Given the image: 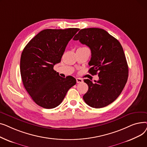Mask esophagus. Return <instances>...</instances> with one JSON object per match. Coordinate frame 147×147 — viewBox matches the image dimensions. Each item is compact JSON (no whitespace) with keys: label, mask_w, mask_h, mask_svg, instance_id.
<instances>
[{"label":"esophagus","mask_w":147,"mask_h":147,"mask_svg":"<svg viewBox=\"0 0 147 147\" xmlns=\"http://www.w3.org/2000/svg\"><path fill=\"white\" fill-rule=\"evenodd\" d=\"M76 81L78 83H81L83 82V79L81 78H76Z\"/></svg>","instance_id":"esophagus-1"}]
</instances>
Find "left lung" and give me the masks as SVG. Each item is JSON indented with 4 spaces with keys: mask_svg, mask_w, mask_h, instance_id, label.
<instances>
[{
    "mask_svg": "<svg viewBox=\"0 0 147 147\" xmlns=\"http://www.w3.org/2000/svg\"><path fill=\"white\" fill-rule=\"evenodd\" d=\"M73 40H79L90 49L89 72L99 77L95 83L84 80L89 87L83 96L84 102L95 109L109 105L120 95L128 78V65L120 43L98 28L82 29Z\"/></svg>",
    "mask_w": 147,
    "mask_h": 147,
    "instance_id": "left-lung-1",
    "label": "left lung"
}]
</instances>
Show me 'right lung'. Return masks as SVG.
I'll use <instances>...</instances> for the list:
<instances>
[{"instance_id":"right-lung-1","label":"right lung","mask_w":147,"mask_h":147,"mask_svg":"<svg viewBox=\"0 0 147 147\" xmlns=\"http://www.w3.org/2000/svg\"><path fill=\"white\" fill-rule=\"evenodd\" d=\"M79 28L46 29L26 46L20 59V72L25 89L32 99L44 109L58 106L76 80L59 76L53 69L59 63L66 46Z\"/></svg>"}]
</instances>
